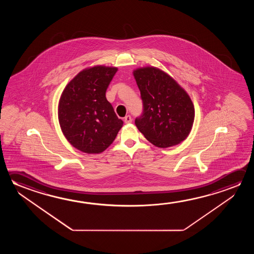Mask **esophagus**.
Returning <instances> with one entry per match:
<instances>
[{
	"mask_svg": "<svg viewBox=\"0 0 254 254\" xmlns=\"http://www.w3.org/2000/svg\"><path fill=\"white\" fill-rule=\"evenodd\" d=\"M124 122H125L126 124L131 123V122H132V118H131V116H129V115L126 116L125 118H124Z\"/></svg>",
	"mask_w": 254,
	"mask_h": 254,
	"instance_id": "obj_1",
	"label": "esophagus"
}]
</instances>
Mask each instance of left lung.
Masks as SVG:
<instances>
[{
  "label": "left lung",
  "mask_w": 254,
  "mask_h": 254,
  "mask_svg": "<svg viewBox=\"0 0 254 254\" xmlns=\"http://www.w3.org/2000/svg\"><path fill=\"white\" fill-rule=\"evenodd\" d=\"M133 74L143 104L141 116L135 119L138 130L158 148L184 141L195 119L194 104L187 92L157 67H140Z\"/></svg>",
  "instance_id": "8db88e82"
}]
</instances>
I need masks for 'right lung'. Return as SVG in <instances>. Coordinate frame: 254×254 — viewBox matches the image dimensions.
Returning <instances> with one entry per match:
<instances>
[{"label":"right lung","instance_id":"add662e5","mask_svg":"<svg viewBox=\"0 0 254 254\" xmlns=\"http://www.w3.org/2000/svg\"><path fill=\"white\" fill-rule=\"evenodd\" d=\"M117 71V67H88L64 87L59 99V125L77 150L101 153L113 143L122 127L123 121L105 96Z\"/></svg>","mask_w":254,"mask_h":254}]
</instances>
